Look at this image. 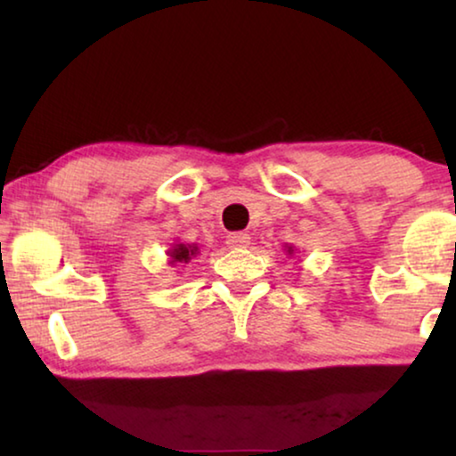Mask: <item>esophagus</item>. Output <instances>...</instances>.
<instances>
[{
	"label": "esophagus",
	"instance_id": "obj_1",
	"mask_svg": "<svg viewBox=\"0 0 456 456\" xmlns=\"http://www.w3.org/2000/svg\"><path fill=\"white\" fill-rule=\"evenodd\" d=\"M228 247H232V248H242V247H247L248 242H251V234H247V232H232V234H228Z\"/></svg>",
	"mask_w": 456,
	"mask_h": 456
}]
</instances>
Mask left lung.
<instances>
[{"label": "left lung", "instance_id": "obj_1", "mask_svg": "<svg viewBox=\"0 0 456 456\" xmlns=\"http://www.w3.org/2000/svg\"><path fill=\"white\" fill-rule=\"evenodd\" d=\"M289 253H290V248H289Z\"/></svg>", "mask_w": 456, "mask_h": 456}]
</instances>
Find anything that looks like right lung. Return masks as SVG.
<instances>
[{
  "label": "right lung",
  "instance_id": "1",
  "mask_svg": "<svg viewBox=\"0 0 456 456\" xmlns=\"http://www.w3.org/2000/svg\"><path fill=\"white\" fill-rule=\"evenodd\" d=\"M191 255H195V248H189L184 245H176L170 251V257H172V264H176V261H186L191 259Z\"/></svg>",
  "mask_w": 456,
  "mask_h": 456
}]
</instances>
